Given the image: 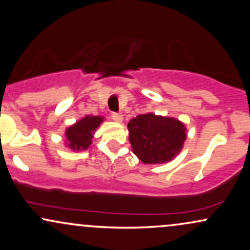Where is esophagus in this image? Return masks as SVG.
<instances>
[{"label": "esophagus", "mask_w": 250, "mask_h": 250, "mask_svg": "<svg viewBox=\"0 0 250 250\" xmlns=\"http://www.w3.org/2000/svg\"><path fill=\"white\" fill-rule=\"evenodd\" d=\"M111 119L115 122H122L123 116L120 113H111Z\"/></svg>", "instance_id": "34e87169"}]
</instances>
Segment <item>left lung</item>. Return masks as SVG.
I'll return each mask as SVG.
<instances>
[{"mask_svg":"<svg viewBox=\"0 0 250 250\" xmlns=\"http://www.w3.org/2000/svg\"><path fill=\"white\" fill-rule=\"evenodd\" d=\"M129 141L143 163H163L179 154L186 141V127L171 117L141 114L128 123Z\"/></svg>","mask_w":250,"mask_h":250,"instance_id":"8db88e82","label":"left lung"}]
</instances>
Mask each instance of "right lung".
Listing matches in <instances>:
<instances>
[{
  "label": "right lung",
  "instance_id": "obj_1",
  "mask_svg": "<svg viewBox=\"0 0 250 250\" xmlns=\"http://www.w3.org/2000/svg\"><path fill=\"white\" fill-rule=\"evenodd\" d=\"M103 121L100 116H85L65 130L68 147L73 150H84L91 145L95 129Z\"/></svg>",
  "mask_w": 250,
  "mask_h": 250
}]
</instances>
